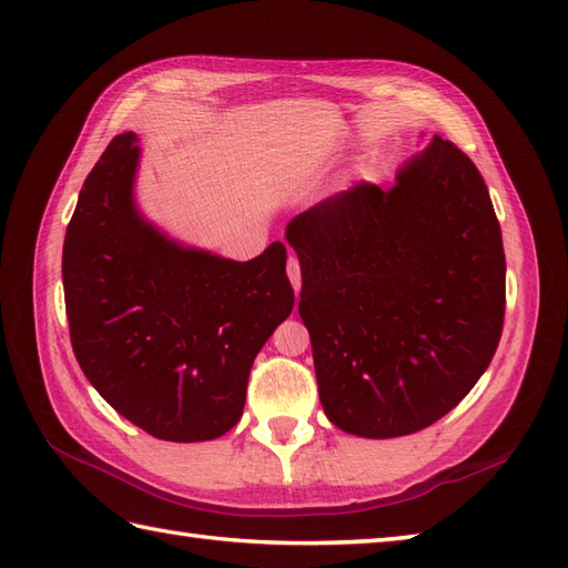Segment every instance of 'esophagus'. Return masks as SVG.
Instances as JSON below:
<instances>
[{"mask_svg":"<svg viewBox=\"0 0 568 568\" xmlns=\"http://www.w3.org/2000/svg\"><path fill=\"white\" fill-rule=\"evenodd\" d=\"M287 275H291L295 293H300V285H303V273H300V261L295 256L287 258Z\"/></svg>","mask_w":568,"mask_h":568,"instance_id":"34e87169","label":"esophagus"}]
</instances>
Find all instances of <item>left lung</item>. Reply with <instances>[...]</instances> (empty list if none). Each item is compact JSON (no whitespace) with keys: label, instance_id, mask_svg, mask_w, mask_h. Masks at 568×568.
<instances>
[{"label":"left lung","instance_id":"left-lung-1","mask_svg":"<svg viewBox=\"0 0 568 568\" xmlns=\"http://www.w3.org/2000/svg\"><path fill=\"white\" fill-rule=\"evenodd\" d=\"M300 317L332 425L403 437L464 400L496 354L505 251L478 168L452 141L383 190L361 180L287 224Z\"/></svg>","mask_w":568,"mask_h":568}]
</instances>
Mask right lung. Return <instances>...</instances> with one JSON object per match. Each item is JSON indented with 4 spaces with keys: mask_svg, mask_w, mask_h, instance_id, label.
I'll use <instances>...</instances> for the list:
<instances>
[{
    "mask_svg": "<svg viewBox=\"0 0 568 568\" xmlns=\"http://www.w3.org/2000/svg\"><path fill=\"white\" fill-rule=\"evenodd\" d=\"M136 134L112 139L63 244L70 344L119 415L165 442H207L244 413L253 358L293 312L281 241L246 263L183 248L136 212Z\"/></svg>",
    "mask_w": 568,
    "mask_h": 568,
    "instance_id": "1",
    "label": "right lung"
}]
</instances>
